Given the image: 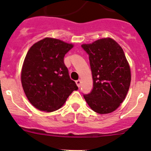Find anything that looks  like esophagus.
Wrapping results in <instances>:
<instances>
[{"mask_svg":"<svg viewBox=\"0 0 151 151\" xmlns=\"http://www.w3.org/2000/svg\"><path fill=\"white\" fill-rule=\"evenodd\" d=\"M76 85H77V86H78V88L80 87V86H81V84H82V82H81V80H77L76 82Z\"/></svg>","mask_w":151,"mask_h":151,"instance_id":"1","label":"esophagus"}]
</instances>
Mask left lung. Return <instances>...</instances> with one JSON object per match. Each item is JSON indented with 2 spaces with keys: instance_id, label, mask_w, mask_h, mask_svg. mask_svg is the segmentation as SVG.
I'll use <instances>...</instances> for the list:
<instances>
[{
  "instance_id": "obj_1",
  "label": "left lung",
  "mask_w": 151,
  "mask_h": 151,
  "mask_svg": "<svg viewBox=\"0 0 151 151\" xmlns=\"http://www.w3.org/2000/svg\"><path fill=\"white\" fill-rule=\"evenodd\" d=\"M89 55L93 89L84 95L92 110L100 114L115 111L125 100L131 83V69L121 46L110 38L83 44Z\"/></svg>"
}]
</instances>
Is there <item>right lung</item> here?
Segmentation results:
<instances>
[{"instance_id":"1","label":"right lung","mask_w":151,"mask_h":151,"mask_svg":"<svg viewBox=\"0 0 151 151\" xmlns=\"http://www.w3.org/2000/svg\"><path fill=\"white\" fill-rule=\"evenodd\" d=\"M73 46L60 39L45 38L29 48L22 64L21 82L28 100L36 109L57 110L78 89L63 61Z\"/></svg>"}]
</instances>
